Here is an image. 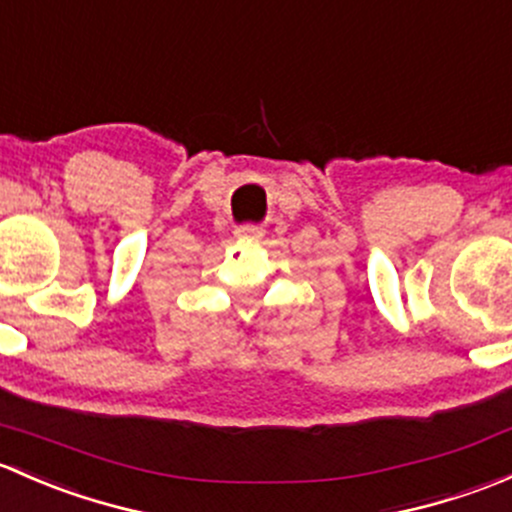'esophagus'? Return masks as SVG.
I'll list each match as a JSON object with an SVG mask.
<instances>
[{"label": "esophagus", "mask_w": 512, "mask_h": 512, "mask_svg": "<svg viewBox=\"0 0 512 512\" xmlns=\"http://www.w3.org/2000/svg\"><path fill=\"white\" fill-rule=\"evenodd\" d=\"M236 239H249V241H258L263 239V229L261 226H254V224H244L236 229Z\"/></svg>", "instance_id": "obj_1"}]
</instances>
